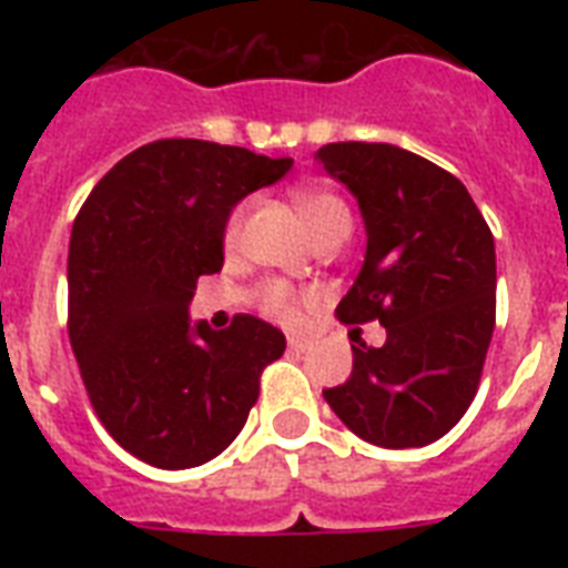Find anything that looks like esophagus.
Masks as SVG:
<instances>
[{
	"instance_id": "1",
	"label": "esophagus",
	"mask_w": 568,
	"mask_h": 568,
	"mask_svg": "<svg viewBox=\"0 0 568 568\" xmlns=\"http://www.w3.org/2000/svg\"><path fill=\"white\" fill-rule=\"evenodd\" d=\"M310 347H312V342H306V338H297V336L288 338V351H294V354H306Z\"/></svg>"
}]
</instances>
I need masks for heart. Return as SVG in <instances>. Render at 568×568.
I'll return each instance as SVG.
<instances>
[{
  "mask_svg": "<svg viewBox=\"0 0 568 568\" xmlns=\"http://www.w3.org/2000/svg\"><path fill=\"white\" fill-rule=\"evenodd\" d=\"M294 205H297V212L303 214V221L310 223V230L315 232V239L324 235V232L338 221H351V214H347V205L338 200L336 194H329V191L321 189H301L294 194ZM241 223H244V205L239 209H232L230 221L223 226V241H226V247H232L241 235ZM310 294L297 292L294 285L283 283V280H267V283L258 285L256 292V303L258 310L265 312L267 318L283 321V324H294V321L301 318V306Z\"/></svg>",
  "mask_w": 568,
  "mask_h": 568,
  "instance_id": "1",
  "label": "heart"
}]
</instances>
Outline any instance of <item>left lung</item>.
Instances as JSON below:
<instances>
[{"label":"left lung","instance_id":"obj_1","mask_svg":"<svg viewBox=\"0 0 568 568\" xmlns=\"http://www.w3.org/2000/svg\"><path fill=\"white\" fill-rule=\"evenodd\" d=\"M315 162L359 203L368 247L336 306L379 321L386 345H354V372L324 388L333 413L379 448L442 439L477 395L495 329V241L466 185L392 144L321 146Z\"/></svg>","mask_w":568,"mask_h":568}]
</instances>
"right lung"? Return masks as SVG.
I'll use <instances>...</instances> for the list:
<instances>
[{
    "instance_id": "obj_1",
    "label": "right lung",
    "mask_w": 568,
    "mask_h": 568,
    "mask_svg": "<svg viewBox=\"0 0 568 568\" xmlns=\"http://www.w3.org/2000/svg\"><path fill=\"white\" fill-rule=\"evenodd\" d=\"M292 159L164 138L120 159L79 209L67 258V329L84 388L120 448L180 471L241 433L285 336L253 315L191 327L196 280L223 265V226Z\"/></svg>"
}]
</instances>
